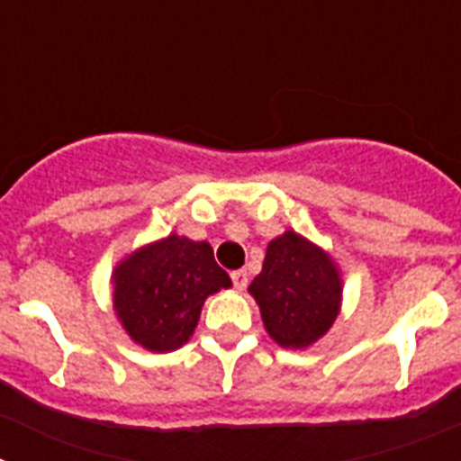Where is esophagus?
<instances>
[{"mask_svg": "<svg viewBox=\"0 0 461 461\" xmlns=\"http://www.w3.org/2000/svg\"><path fill=\"white\" fill-rule=\"evenodd\" d=\"M230 279H233V286L238 288V291H244V288H247V272L244 270L230 272Z\"/></svg>", "mask_w": 461, "mask_h": 461, "instance_id": "1", "label": "esophagus"}]
</instances>
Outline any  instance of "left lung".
Masks as SVG:
<instances>
[{"instance_id": "1", "label": "left lung", "mask_w": 461, "mask_h": 461, "mask_svg": "<svg viewBox=\"0 0 461 461\" xmlns=\"http://www.w3.org/2000/svg\"><path fill=\"white\" fill-rule=\"evenodd\" d=\"M249 293L275 344L307 348L339 316L344 281L328 251L295 230H284L267 244Z\"/></svg>"}]
</instances>
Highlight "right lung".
<instances>
[{
  "instance_id": "add662e5",
  "label": "right lung",
  "mask_w": 461,
  "mask_h": 461,
  "mask_svg": "<svg viewBox=\"0 0 461 461\" xmlns=\"http://www.w3.org/2000/svg\"><path fill=\"white\" fill-rule=\"evenodd\" d=\"M113 309L124 332L145 351L170 353L194 335L205 300L230 288L210 242L185 235L142 244L110 276Z\"/></svg>"
}]
</instances>
